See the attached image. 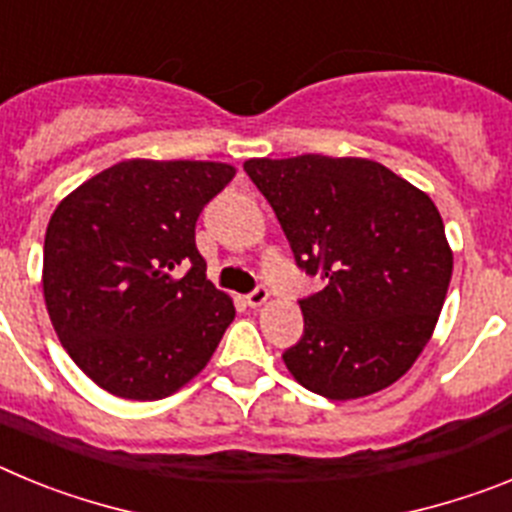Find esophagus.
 Returning <instances> with one entry per match:
<instances>
[{
    "instance_id": "1",
    "label": "esophagus",
    "mask_w": 512,
    "mask_h": 512,
    "mask_svg": "<svg viewBox=\"0 0 512 512\" xmlns=\"http://www.w3.org/2000/svg\"><path fill=\"white\" fill-rule=\"evenodd\" d=\"M266 300H269V287H266V284H259V287L251 289L246 295V302L251 307H261Z\"/></svg>"
}]
</instances>
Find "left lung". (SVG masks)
<instances>
[{"instance_id":"obj_1","label":"left lung","mask_w":512,"mask_h":512,"mask_svg":"<svg viewBox=\"0 0 512 512\" xmlns=\"http://www.w3.org/2000/svg\"><path fill=\"white\" fill-rule=\"evenodd\" d=\"M295 264L325 287L302 297V338L282 354L328 400L390 387L431 338L454 256L428 194L366 158H251Z\"/></svg>"}]
</instances>
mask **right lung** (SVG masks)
<instances>
[{
    "instance_id": "right-lung-1",
    "label": "right lung",
    "mask_w": 512,
    "mask_h": 512,
    "mask_svg": "<svg viewBox=\"0 0 512 512\" xmlns=\"http://www.w3.org/2000/svg\"><path fill=\"white\" fill-rule=\"evenodd\" d=\"M235 169L215 161H120L71 192L43 246L58 341L110 395L161 400L200 374L235 307L207 279L197 217Z\"/></svg>"
}]
</instances>
